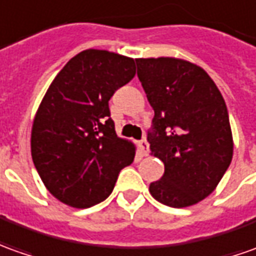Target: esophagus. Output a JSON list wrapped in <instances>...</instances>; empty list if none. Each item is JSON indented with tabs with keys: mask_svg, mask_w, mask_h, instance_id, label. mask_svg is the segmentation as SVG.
Wrapping results in <instances>:
<instances>
[{
	"mask_svg": "<svg viewBox=\"0 0 256 256\" xmlns=\"http://www.w3.org/2000/svg\"><path fill=\"white\" fill-rule=\"evenodd\" d=\"M138 149L142 156H148V153H149V145H148V142H146V140H139Z\"/></svg>",
	"mask_w": 256,
	"mask_h": 256,
	"instance_id": "34e87169",
	"label": "esophagus"
}]
</instances>
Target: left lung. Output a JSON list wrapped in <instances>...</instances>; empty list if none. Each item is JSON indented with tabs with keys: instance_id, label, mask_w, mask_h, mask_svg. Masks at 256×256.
<instances>
[{
	"instance_id": "1",
	"label": "left lung",
	"mask_w": 256,
	"mask_h": 256,
	"mask_svg": "<svg viewBox=\"0 0 256 256\" xmlns=\"http://www.w3.org/2000/svg\"><path fill=\"white\" fill-rule=\"evenodd\" d=\"M138 78L154 110L148 140L164 163L149 185L160 204L186 208L209 196L232 163V126L224 98L212 78L182 58H136Z\"/></svg>"
}]
</instances>
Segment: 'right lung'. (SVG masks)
<instances>
[{
    "label": "right lung",
    "instance_id": "1",
    "mask_svg": "<svg viewBox=\"0 0 256 256\" xmlns=\"http://www.w3.org/2000/svg\"><path fill=\"white\" fill-rule=\"evenodd\" d=\"M135 76L134 58L89 48L71 58L33 120L32 158L54 198L84 209L110 195L136 148L117 136L108 100Z\"/></svg>",
    "mask_w": 256,
    "mask_h": 256
}]
</instances>
